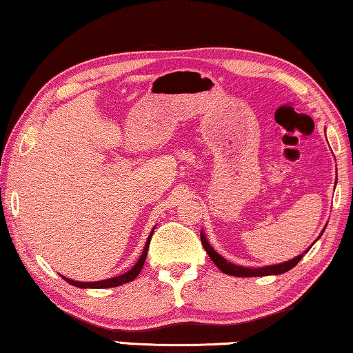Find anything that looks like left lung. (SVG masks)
<instances>
[{
  "mask_svg": "<svg viewBox=\"0 0 353 353\" xmlns=\"http://www.w3.org/2000/svg\"><path fill=\"white\" fill-rule=\"evenodd\" d=\"M321 234H323V231H321ZM201 242L203 245V248H205V252L208 253V256L212 258V261L218 265V269L224 274L236 275V277H263V275L283 274V272H287V270L293 269L294 265L301 261V258L304 256V254H299V256L290 259V261H285L282 264H274V265H264V268H242V265L229 263L228 259H224L221 256V254H218L216 252H214V250L212 248V245L208 243V240L205 239V236H203V232H201ZM309 250H310V247L305 250L304 253H307Z\"/></svg>",
  "mask_w": 353,
  "mask_h": 353,
  "instance_id": "1",
  "label": "left lung"
}]
</instances>
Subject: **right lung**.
<instances>
[{
	"label": "right lung",
	"mask_w": 353,
	"mask_h": 353,
	"mask_svg": "<svg viewBox=\"0 0 353 353\" xmlns=\"http://www.w3.org/2000/svg\"><path fill=\"white\" fill-rule=\"evenodd\" d=\"M152 232H154V229H152L150 237H148V240H146V245H145V248H143V253H141L140 259L137 261L134 268H132L130 270H127L125 274L117 275V277H113V279L100 280V282H76V280L66 279L62 275L63 280H66V282H68L70 285H74V287H78V288H113V287H119V285H122V283L132 282V280H134L137 275L140 274V270L143 269V264H145V259H146V254H148V248H150Z\"/></svg>",
	"instance_id": "1"
}]
</instances>
